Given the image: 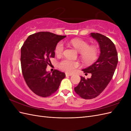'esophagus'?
I'll list each match as a JSON object with an SVG mask.
<instances>
[{
	"label": "esophagus",
	"mask_w": 131,
	"mask_h": 131,
	"mask_svg": "<svg viewBox=\"0 0 131 131\" xmlns=\"http://www.w3.org/2000/svg\"><path fill=\"white\" fill-rule=\"evenodd\" d=\"M66 76H72L73 75V74H69V73H66Z\"/></svg>",
	"instance_id": "obj_1"
}]
</instances>
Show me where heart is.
Listing matches in <instances>:
<instances>
[{
    "instance_id": "heart-1",
    "label": "heart",
    "mask_w": 131,
    "mask_h": 131,
    "mask_svg": "<svg viewBox=\"0 0 131 131\" xmlns=\"http://www.w3.org/2000/svg\"><path fill=\"white\" fill-rule=\"evenodd\" d=\"M70 44L76 49L80 55L82 60L86 63H91L94 61L98 56V47L94 45L90 46L89 43L80 39H74L70 41ZM64 44L63 42H59L55 47V53L57 55L61 54L64 51ZM78 66L77 62L63 59L59 63V68L67 72H73L75 68Z\"/></svg>"
}]
</instances>
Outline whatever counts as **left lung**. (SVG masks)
<instances>
[{"label":"left lung","mask_w":131,"mask_h":131,"mask_svg":"<svg viewBox=\"0 0 131 131\" xmlns=\"http://www.w3.org/2000/svg\"><path fill=\"white\" fill-rule=\"evenodd\" d=\"M90 35L98 42L101 53L96 62L82 70L85 73H91V78L81 77L79 84L74 88L75 92L86 100L96 98L104 91L113 78L118 62L115 46L109 38L97 33Z\"/></svg>","instance_id":"obj_1"}]
</instances>
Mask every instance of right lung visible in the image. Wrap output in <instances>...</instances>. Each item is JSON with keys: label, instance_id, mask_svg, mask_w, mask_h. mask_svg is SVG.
Listing matches in <instances>:
<instances>
[{"label": "right lung", "instance_id": "obj_1", "mask_svg": "<svg viewBox=\"0 0 131 131\" xmlns=\"http://www.w3.org/2000/svg\"><path fill=\"white\" fill-rule=\"evenodd\" d=\"M48 31H40L27 38L21 49L22 72L27 86L39 96L46 97L58 90L66 74L55 69L46 72L50 58L54 57L57 43L66 38Z\"/></svg>", "mask_w": 131, "mask_h": 131}]
</instances>
